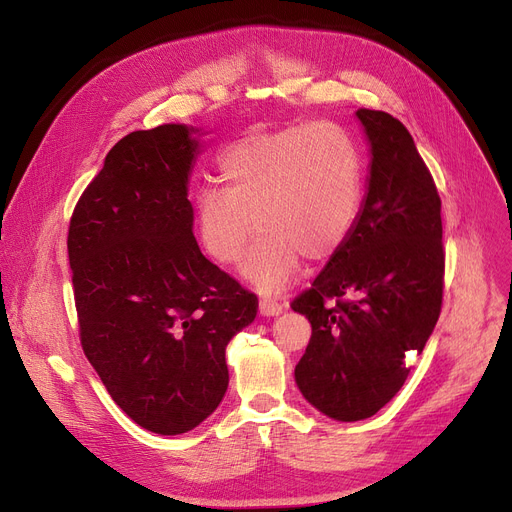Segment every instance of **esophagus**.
<instances>
[{
	"mask_svg": "<svg viewBox=\"0 0 512 512\" xmlns=\"http://www.w3.org/2000/svg\"><path fill=\"white\" fill-rule=\"evenodd\" d=\"M284 311V307H282V303H278L276 299H261L259 301V313L263 315V317H276V315H280Z\"/></svg>",
	"mask_w": 512,
	"mask_h": 512,
	"instance_id": "esophagus-1",
	"label": "esophagus"
}]
</instances>
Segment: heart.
I'll return each instance as SVG.
<instances>
[{"label":"heart","instance_id":"1","mask_svg":"<svg viewBox=\"0 0 512 512\" xmlns=\"http://www.w3.org/2000/svg\"><path fill=\"white\" fill-rule=\"evenodd\" d=\"M218 172L224 191L195 195L197 238L213 261L230 265L257 226L240 272L263 294L280 292L303 257L330 259L355 228L363 164L351 134L336 124L247 134L222 151Z\"/></svg>","mask_w":512,"mask_h":512}]
</instances>
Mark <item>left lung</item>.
Here are the masks:
<instances>
[{
    "label": "left lung",
    "mask_w": 512,
    "mask_h": 512,
    "mask_svg": "<svg viewBox=\"0 0 512 512\" xmlns=\"http://www.w3.org/2000/svg\"><path fill=\"white\" fill-rule=\"evenodd\" d=\"M357 118L371 161L355 228L290 305L313 330L294 380L336 421L367 419L394 398L436 328L444 288L432 174L402 122L378 110Z\"/></svg>",
    "instance_id": "left-lung-1"
}]
</instances>
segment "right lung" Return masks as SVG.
I'll use <instances>...</instances> for the list:
<instances>
[{"label": "right lung", "mask_w": 512, "mask_h": 512, "mask_svg": "<svg viewBox=\"0 0 512 512\" xmlns=\"http://www.w3.org/2000/svg\"><path fill=\"white\" fill-rule=\"evenodd\" d=\"M195 134L186 124L126 134L68 230L83 351L116 405L161 436L191 432L218 409L226 346L259 307L195 240Z\"/></svg>", "instance_id": "1"}]
</instances>
